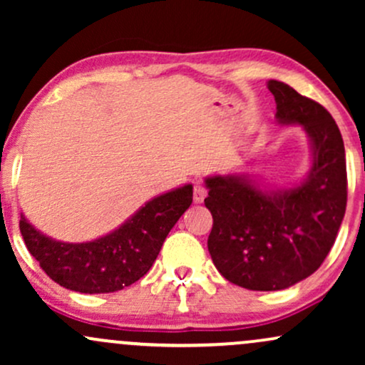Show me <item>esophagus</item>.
Instances as JSON below:
<instances>
[{"label": "esophagus", "mask_w": 365, "mask_h": 365, "mask_svg": "<svg viewBox=\"0 0 365 365\" xmlns=\"http://www.w3.org/2000/svg\"><path fill=\"white\" fill-rule=\"evenodd\" d=\"M206 195H207V188L204 187V183L202 182H195L194 183V202H197V204L204 202Z\"/></svg>", "instance_id": "obj_1"}]
</instances>
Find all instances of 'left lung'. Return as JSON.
<instances>
[{"mask_svg":"<svg viewBox=\"0 0 365 365\" xmlns=\"http://www.w3.org/2000/svg\"><path fill=\"white\" fill-rule=\"evenodd\" d=\"M276 120L309 135L312 166L299 185L264 190L247 175L206 178L212 215L207 249L228 282L257 292L292 287L319 269L346 209L345 145L336 121L319 103L287 83L267 82Z\"/></svg>","mask_w":365,"mask_h":365,"instance_id":"obj_1","label":"left lung"}]
</instances>
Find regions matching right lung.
<instances>
[{"label":"right lung","instance_id":"obj_1","mask_svg":"<svg viewBox=\"0 0 365 365\" xmlns=\"http://www.w3.org/2000/svg\"><path fill=\"white\" fill-rule=\"evenodd\" d=\"M192 204V185L154 197L120 228L82 244L43 235L22 216L29 252L53 282L81 293H111L140 279L156 261L163 242Z\"/></svg>","mask_w":365,"mask_h":365}]
</instances>
